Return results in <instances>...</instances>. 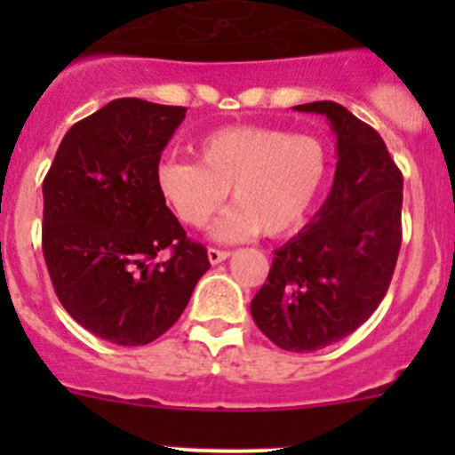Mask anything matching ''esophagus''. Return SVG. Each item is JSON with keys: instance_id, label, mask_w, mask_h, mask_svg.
I'll return each mask as SVG.
<instances>
[{"instance_id": "esophagus-1", "label": "esophagus", "mask_w": 455, "mask_h": 455, "mask_svg": "<svg viewBox=\"0 0 455 455\" xmlns=\"http://www.w3.org/2000/svg\"><path fill=\"white\" fill-rule=\"evenodd\" d=\"M206 255H209V261H211V264H220V261H224V259H227V257L231 255V253H228V251L209 249V251H206Z\"/></svg>"}]
</instances>
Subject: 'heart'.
Masks as SVG:
<instances>
[{
  "instance_id": "heart-1",
  "label": "heart",
  "mask_w": 455,
  "mask_h": 455,
  "mask_svg": "<svg viewBox=\"0 0 455 455\" xmlns=\"http://www.w3.org/2000/svg\"><path fill=\"white\" fill-rule=\"evenodd\" d=\"M198 160L164 158L156 182L164 202L187 227H204L228 198L211 228L220 242L261 231L283 235L306 222L330 172L328 149L308 134L261 125L224 127L196 142Z\"/></svg>"
}]
</instances>
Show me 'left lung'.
Segmentation results:
<instances>
[{
	"label": "left lung",
	"mask_w": 455,
	"mask_h": 455,
	"mask_svg": "<svg viewBox=\"0 0 455 455\" xmlns=\"http://www.w3.org/2000/svg\"><path fill=\"white\" fill-rule=\"evenodd\" d=\"M295 109L328 118L337 172L313 222L275 251L251 315L282 350L315 352L355 332L387 292L403 240V173L379 132L343 105Z\"/></svg>",
	"instance_id": "8db88e82"
}]
</instances>
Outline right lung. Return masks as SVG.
<instances>
[{
    "label": "right lung",
    "mask_w": 455,
    "mask_h": 455,
    "mask_svg": "<svg viewBox=\"0 0 455 455\" xmlns=\"http://www.w3.org/2000/svg\"><path fill=\"white\" fill-rule=\"evenodd\" d=\"M187 108L116 99L75 123L44 180V257L68 315L116 346L167 332L211 268L156 182ZM169 250L167 260H158Z\"/></svg>",
    "instance_id": "right-lung-1"
}]
</instances>
